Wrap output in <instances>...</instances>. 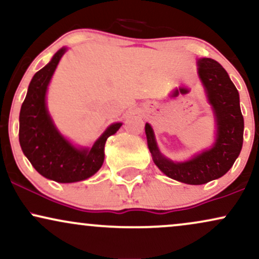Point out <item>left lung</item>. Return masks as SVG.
Segmentation results:
<instances>
[{"label": "left lung", "instance_id": "obj_1", "mask_svg": "<svg viewBox=\"0 0 259 259\" xmlns=\"http://www.w3.org/2000/svg\"><path fill=\"white\" fill-rule=\"evenodd\" d=\"M198 65L199 77L216 116L217 139L213 147L185 163H174L161 155L151 125L147 123L145 126L155 165L167 177L188 185H204L228 172L239 157L244 140L239 93L227 71L213 59H200Z\"/></svg>", "mask_w": 259, "mask_h": 259}]
</instances>
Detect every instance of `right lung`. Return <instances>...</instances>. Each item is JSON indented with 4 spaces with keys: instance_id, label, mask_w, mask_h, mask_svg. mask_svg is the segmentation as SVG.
I'll list each match as a JSON object with an SVG mask.
<instances>
[{
    "instance_id": "obj_1",
    "label": "right lung",
    "mask_w": 259,
    "mask_h": 259,
    "mask_svg": "<svg viewBox=\"0 0 259 259\" xmlns=\"http://www.w3.org/2000/svg\"><path fill=\"white\" fill-rule=\"evenodd\" d=\"M66 48H61L48 65L31 79L19 116V142L32 166L46 179L71 183L93 176L105 159V143L117 133L114 123L100 136L92 148L78 149L59 134L46 107V93Z\"/></svg>"
}]
</instances>
